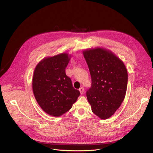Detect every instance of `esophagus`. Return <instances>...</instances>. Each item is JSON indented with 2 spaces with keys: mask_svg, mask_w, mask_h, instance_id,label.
Wrapping results in <instances>:
<instances>
[{
  "mask_svg": "<svg viewBox=\"0 0 153 153\" xmlns=\"http://www.w3.org/2000/svg\"><path fill=\"white\" fill-rule=\"evenodd\" d=\"M79 91L80 93V94H83L84 93V88L83 87H81V88H79Z\"/></svg>",
  "mask_w": 153,
  "mask_h": 153,
  "instance_id": "34e87169",
  "label": "esophagus"
}]
</instances>
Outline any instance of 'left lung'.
<instances>
[{"mask_svg":"<svg viewBox=\"0 0 153 153\" xmlns=\"http://www.w3.org/2000/svg\"><path fill=\"white\" fill-rule=\"evenodd\" d=\"M91 77L86 97L92 111L101 119L114 114L124 100L128 73L123 62L111 51L102 48L83 51Z\"/></svg>","mask_w":153,"mask_h":153,"instance_id":"obj_1","label":"left lung"}]
</instances>
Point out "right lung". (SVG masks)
Segmentation results:
<instances>
[{
    "mask_svg": "<svg viewBox=\"0 0 153 153\" xmlns=\"http://www.w3.org/2000/svg\"><path fill=\"white\" fill-rule=\"evenodd\" d=\"M70 57L67 53L46 57L34 71L32 86L36 100L47 114L54 117L69 111L80 95L65 73Z\"/></svg>",
    "mask_w": 153,
    "mask_h": 153,
    "instance_id": "right-lung-1",
    "label": "right lung"
}]
</instances>
